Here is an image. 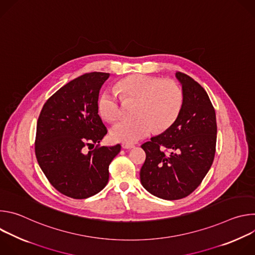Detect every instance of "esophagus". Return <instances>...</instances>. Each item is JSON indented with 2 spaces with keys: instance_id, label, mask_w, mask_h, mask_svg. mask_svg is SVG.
<instances>
[{
  "instance_id": "1",
  "label": "esophagus",
  "mask_w": 255,
  "mask_h": 255,
  "mask_svg": "<svg viewBox=\"0 0 255 255\" xmlns=\"http://www.w3.org/2000/svg\"><path fill=\"white\" fill-rule=\"evenodd\" d=\"M122 147L125 149H131L134 147V145L130 144V143H122Z\"/></svg>"
}]
</instances>
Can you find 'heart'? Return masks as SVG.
<instances>
[{"instance_id": "obj_1", "label": "heart", "mask_w": 255, "mask_h": 255, "mask_svg": "<svg viewBox=\"0 0 255 255\" xmlns=\"http://www.w3.org/2000/svg\"><path fill=\"white\" fill-rule=\"evenodd\" d=\"M116 91L106 90L98 101L101 116L109 122L121 114L122 100L136 102L134 120H120L111 127L114 140L135 143L150 135L154 130L162 132L177 119L184 104L183 91L172 81L146 75H132L116 85Z\"/></svg>"}]
</instances>
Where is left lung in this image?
Masks as SVG:
<instances>
[{"label":"left lung","mask_w":255,"mask_h":255,"mask_svg":"<svg viewBox=\"0 0 255 255\" xmlns=\"http://www.w3.org/2000/svg\"><path fill=\"white\" fill-rule=\"evenodd\" d=\"M184 104L176 121L141 145L146 159L140 170L143 188L163 200H178L202 183L215 156L217 123L206 91L189 76L176 72ZM163 148L169 149L165 154Z\"/></svg>","instance_id":"obj_1"}]
</instances>
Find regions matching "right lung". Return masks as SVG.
<instances>
[{
    "label": "right lung",
    "instance_id": "1",
    "mask_svg": "<svg viewBox=\"0 0 255 255\" xmlns=\"http://www.w3.org/2000/svg\"><path fill=\"white\" fill-rule=\"evenodd\" d=\"M110 77L90 72L70 81L44 104L37 121L35 154L49 183L72 199H87L108 184L109 165L121 145L84 147L99 144L107 134L99 116V93Z\"/></svg>",
    "mask_w": 255,
    "mask_h": 255
}]
</instances>
